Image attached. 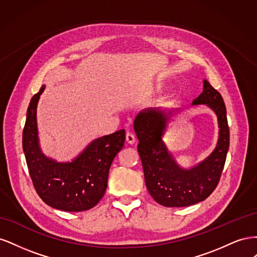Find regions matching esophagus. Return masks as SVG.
Segmentation results:
<instances>
[{
  "label": "esophagus",
  "mask_w": 257,
  "mask_h": 257,
  "mask_svg": "<svg viewBox=\"0 0 257 257\" xmlns=\"http://www.w3.org/2000/svg\"><path fill=\"white\" fill-rule=\"evenodd\" d=\"M126 142L131 145H133L136 142V137L133 133H131V132H127L126 133Z\"/></svg>",
  "instance_id": "1"
}]
</instances>
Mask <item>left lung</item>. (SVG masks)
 <instances>
[{
    "mask_svg": "<svg viewBox=\"0 0 257 257\" xmlns=\"http://www.w3.org/2000/svg\"><path fill=\"white\" fill-rule=\"evenodd\" d=\"M193 104H207L212 108L219 121L220 136L211 155L190 170L181 169L176 164L162 142L170 112L146 110L134 121L147 189L162 206L188 207L205 200L219 184L226 161L229 126L222 95L204 80L203 93L193 100Z\"/></svg>",
    "mask_w": 257,
    "mask_h": 257,
    "instance_id": "obj_1",
    "label": "left lung"
}]
</instances>
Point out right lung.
Instances as JSON below:
<instances>
[{
  "instance_id": "obj_1",
  "label": "right lung",
  "mask_w": 257,
  "mask_h": 257,
  "mask_svg": "<svg viewBox=\"0 0 257 257\" xmlns=\"http://www.w3.org/2000/svg\"><path fill=\"white\" fill-rule=\"evenodd\" d=\"M40 92L28 107L22 148L34 189L45 204L68 212L89 210L98 204L107 188L108 174L124 146L125 131L93 141L72 163H57L41 152L37 138L36 107Z\"/></svg>"
}]
</instances>
